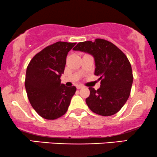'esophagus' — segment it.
Returning a JSON list of instances; mask_svg holds the SVG:
<instances>
[{
	"mask_svg": "<svg viewBox=\"0 0 157 157\" xmlns=\"http://www.w3.org/2000/svg\"><path fill=\"white\" fill-rule=\"evenodd\" d=\"M82 87H83V86H82V85H78V86H77V89H82Z\"/></svg>",
	"mask_w": 157,
	"mask_h": 157,
	"instance_id": "esophagus-1",
	"label": "esophagus"
}]
</instances>
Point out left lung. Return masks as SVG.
Listing matches in <instances>:
<instances>
[{
	"instance_id": "8db88e82",
	"label": "left lung",
	"mask_w": 157,
	"mask_h": 157,
	"mask_svg": "<svg viewBox=\"0 0 157 157\" xmlns=\"http://www.w3.org/2000/svg\"><path fill=\"white\" fill-rule=\"evenodd\" d=\"M73 50L94 56V75L101 80V86L97 90L89 88L90 94L86 103L89 109L102 116L118 113L127 102L133 81L131 65L126 55L114 44L103 39L79 42Z\"/></svg>"
}]
</instances>
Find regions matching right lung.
<instances>
[{
    "instance_id": "add662e5",
    "label": "right lung",
    "mask_w": 157,
    "mask_h": 157,
    "mask_svg": "<svg viewBox=\"0 0 157 157\" xmlns=\"http://www.w3.org/2000/svg\"><path fill=\"white\" fill-rule=\"evenodd\" d=\"M75 42H57L47 46L33 57L27 68L25 89L31 106L48 120H54L65 114L75 86L61 83L66 56Z\"/></svg>"
}]
</instances>
